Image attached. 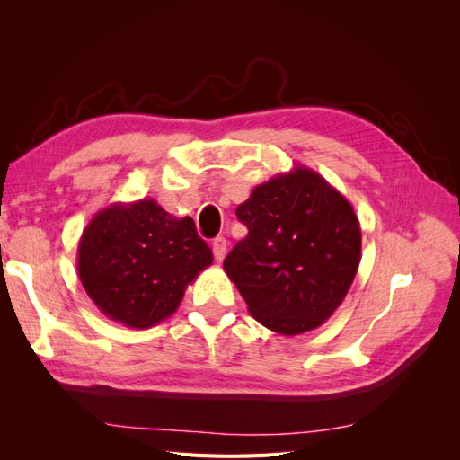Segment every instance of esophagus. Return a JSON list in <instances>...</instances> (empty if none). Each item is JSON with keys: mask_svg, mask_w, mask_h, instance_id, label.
Returning a JSON list of instances; mask_svg holds the SVG:
<instances>
[{"mask_svg": "<svg viewBox=\"0 0 460 460\" xmlns=\"http://www.w3.org/2000/svg\"><path fill=\"white\" fill-rule=\"evenodd\" d=\"M213 253H215L217 262H222V259H225V255H226V240L225 238L213 240Z\"/></svg>", "mask_w": 460, "mask_h": 460, "instance_id": "1", "label": "esophagus"}]
</instances>
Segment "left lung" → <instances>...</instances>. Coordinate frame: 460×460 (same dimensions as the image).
<instances>
[{
	"instance_id": "left-lung-1",
	"label": "left lung",
	"mask_w": 460,
	"mask_h": 460,
	"mask_svg": "<svg viewBox=\"0 0 460 460\" xmlns=\"http://www.w3.org/2000/svg\"><path fill=\"white\" fill-rule=\"evenodd\" d=\"M235 215L247 235L222 267L252 316L282 336L324 324L360 262V225L351 203L301 164L255 186Z\"/></svg>"
}]
</instances>
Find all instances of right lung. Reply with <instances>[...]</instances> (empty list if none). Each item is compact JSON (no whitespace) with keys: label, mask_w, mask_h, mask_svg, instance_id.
<instances>
[{"label":"right lung","mask_w":460,"mask_h":460,"mask_svg":"<svg viewBox=\"0 0 460 460\" xmlns=\"http://www.w3.org/2000/svg\"><path fill=\"white\" fill-rule=\"evenodd\" d=\"M211 262L191 217L176 218L155 199H140L109 205L88 222L76 269L107 318L144 330L174 314L186 288Z\"/></svg>","instance_id":"right-lung-1"}]
</instances>
